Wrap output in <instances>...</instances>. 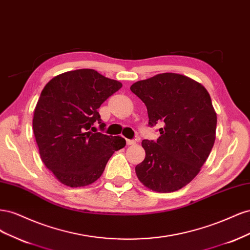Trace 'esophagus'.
I'll return each instance as SVG.
<instances>
[{
    "mask_svg": "<svg viewBox=\"0 0 250 250\" xmlns=\"http://www.w3.org/2000/svg\"><path fill=\"white\" fill-rule=\"evenodd\" d=\"M126 143H127V145L129 146V145H134V144L137 143V141H135V140H126Z\"/></svg>",
    "mask_w": 250,
    "mask_h": 250,
    "instance_id": "1",
    "label": "esophagus"
}]
</instances>
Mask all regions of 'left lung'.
Returning a JSON list of instances; mask_svg holds the SVG:
<instances>
[{
	"mask_svg": "<svg viewBox=\"0 0 250 250\" xmlns=\"http://www.w3.org/2000/svg\"><path fill=\"white\" fill-rule=\"evenodd\" d=\"M146 105L156 141L144 140L146 157L135 167L142 183L160 193L177 191L197 175L215 143L217 116L208 90L184 75L164 73L133 83Z\"/></svg>",
	"mask_w": 250,
	"mask_h": 250,
	"instance_id": "obj_1",
	"label": "left lung"
}]
</instances>
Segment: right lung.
Segmentation results:
<instances>
[{"label":"right lung","instance_id":"add662e5","mask_svg":"<svg viewBox=\"0 0 250 250\" xmlns=\"http://www.w3.org/2000/svg\"><path fill=\"white\" fill-rule=\"evenodd\" d=\"M122 87L95 70L66 72L43 87L33 117V132L44 166L60 183L84 187L99 178L115 151L125 147L121 137L97 132L105 125L98 108Z\"/></svg>","mask_w":250,"mask_h":250}]
</instances>
